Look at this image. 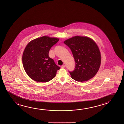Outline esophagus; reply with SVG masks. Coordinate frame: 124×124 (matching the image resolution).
Returning a JSON list of instances; mask_svg holds the SVG:
<instances>
[{"mask_svg":"<svg viewBox=\"0 0 124 124\" xmlns=\"http://www.w3.org/2000/svg\"><path fill=\"white\" fill-rule=\"evenodd\" d=\"M61 68H65V65H62V66H61Z\"/></svg>","mask_w":124,"mask_h":124,"instance_id":"obj_1","label":"esophagus"}]
</instances>
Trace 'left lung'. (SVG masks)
<instances>
[{"label": "left lung", "instance_id": "obj_1", "mask_svg": "<svg viewBox=\"0 0 124 124\" xmlns=\"http://www.w3.org/2000/svg\"><path fill=\"white\" fill-rule=\"evenodd\" d=\"M71 50L75 69L69 71L76 81H86L93 77L99 70L101 56L97 45L87 37L74 36L64 41Z\"/></svg>", "mask_w": 124, "mask_h": 124}]
</instances>
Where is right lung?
<instances>
[{
  "label": "right lung",
  "instance_id": "1",
  "mask_svg": "<svg viewBox=\"0 0 124 124\" xmlns=\"http://www.w3.org/2000/svg\"><path fill=\"white\" fill-rule=\"evenodd\" d=\"M59 40L57 38L41 37L31 41L25 48L23 66L27 74L35 81H49L60 69L48 55L51 47Z\"/></svg>",
  "mask_w": 124,
  "mask_h": 124
}]
</instances>
